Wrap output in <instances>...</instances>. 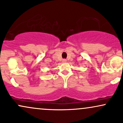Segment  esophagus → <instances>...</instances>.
Masks as SVG:
<instances>
[{
  "mask_svg": "<svg viewBox=\"0 0 123 123\" xmlns=\"http://www.w3.org/2000/svg\"><path fill=\"white\" fill-rule=\"evenodd\" d=\"M66 62V60H65V59H64V60H62V62L64 63V62Z\"/></svg>",
  "mask_w": 123,
  "mask_h": 123,
  "instance_id": "1",
  "label": "esophagus"
}]
</instances>
